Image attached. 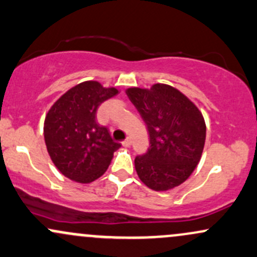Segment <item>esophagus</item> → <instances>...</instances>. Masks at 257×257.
Wrapping results in <instances>:
<instances>
[{"label":"esophagus","mask_w":257,"mask_h":257,"mask_svg":"<svg viewBox=\"0 0 257 257\" xmlns=\"http://www.w3.org/2000/svg\"><path fill=\"white\" fill-rule=\"evenodd\" d=\"M122 145L124 146V147H129V146H131V145H132V139H131V138H126L125 140L122 143Z\"/></svg>","instance_id":"34e87169"}]
</instances>
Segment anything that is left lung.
<instances>
[{"label":"left lung","instance_id":"obj_1","mask_svg":"<svg viewBox=\"0 0 257 257\" xmlns=\"http://www.w3.org/2000/svg\"><path fill=\"white\" fill-rule=\"evenodd\" d=\"M125 93L150 135L146 153L134 161L139 178L155 191L181 185L196 169L204 149L206 126L202 112L172 85L129 88Z\"/></svg>","mask_w":257,"mask_h":257}]
</instances>
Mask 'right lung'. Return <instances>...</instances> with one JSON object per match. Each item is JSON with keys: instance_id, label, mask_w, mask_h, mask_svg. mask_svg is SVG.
<instances>
[{"instance_id": "right-lung-1", "label": "right lung", "mask_w": 257, "mask_h": 257, "mask_svg": "<svg viewBox=\"0 0 257 257\" xmlns=\"http://www.w3.org/2000/svg\"><path fill=\"white\" fill-rule=\"evenodd\" d=\"M118 93L99 82H82L61 95L44 119V141L59 172L73 181L88 184L106 172L120 147L108 129L96 122L102 102Z\"/></svg>"}]
</instances>
